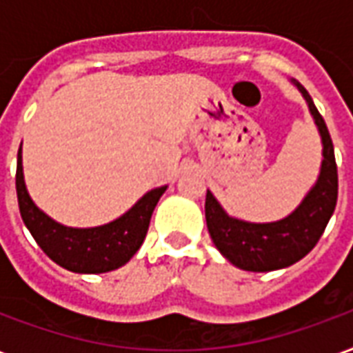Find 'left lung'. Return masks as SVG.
<instances>
[{"label": "left lung", "mask_w": 353, "mask_h": 353, "mask_svg": "<svg viewBox=\"0 0 353 353\" xmlns=\"http://www.w3.org/2000/svg\"><path fill=\"white\" fill-rule=\"evenodd\" d=\"M291 83L308 103L323 147L319 176L303 202L280 221L252 223L229 215L214 194L206 192V223L215 248L232 265L250 272H270L285 268L308 255L318 244L336 206L339 176L327 124L306 88L295 79H291Z\"/></svg>", "instance_id": "left-lung-1"}]
</instances>
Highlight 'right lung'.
<instances>
[{"label": "right lung", "mask_w": 353, "mask_h": 353, "mask_svg": "<svg viewBox=\"0 0 353 353\" xmlns=\"http://www.w3.org/2000/svg\"><path fill=\"white\" fill-rule=\"evenodd\" d=\"M168 187H157L145 192L134 206L117 217L90 229H75L54 221L35 206L24 183L22 145L17 161V196L22 221L35 242L57 265L77 274H101L126 265L145 240L151 215Z\"/></svg>", "instance_id": "right-lung-1"}]
</instances>
